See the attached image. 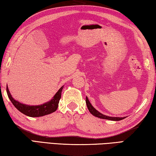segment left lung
Returning <instances> with one entry per match:
<instances>
[{
  "mask_svg": "<svg viewBox=\"0 0 156 156\" xmlns=\"http://www.w3.org/2000/svg\"><path fill=\"white\" fill-rule=\"evenodd\" d=\"M86 103L87 105V107H88V109L92 115L98 117V118L102 119H107V120H110V121H121V120L124 119L126 117H112V116H105L104 114H103L101 113H100L99 112H98L96 109H95L93 106L91 105V103H90L89 100L88 99V97H86Z\"/></svg>",
  "mask_w": 156,
  "mask_h": 156,
  "instance_id": "1",
  "label": "left lung"
}]
</instances>
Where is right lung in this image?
I'll list each match as a JSON object with an SVG mask.
<instances>
[{
  "mask_svg": "<svg viewBox=\"0 0 156 156\" xmlns=\"http://www.w3.org/2000/svg\"><path fill=\"white\" fill-rule=\"evenodd\" d=\"M63 88H64V86H62L59 88V90L57 92V93L55 94V96L51 101L40 105H29L23 104V103H21L18 101L15 100L12 97V95H11L7 85V93L8 97H9V99L13 103V105L20 112L30 117H40L53 113L57 110V108H58L59 101L60 99H61V94Z\"/></svg>",
  "mask_w": 156,
  "mask_h": 156,
  "instance_id": "right-lung-1",
  "label": "right lung"
}]
</instances>
